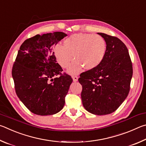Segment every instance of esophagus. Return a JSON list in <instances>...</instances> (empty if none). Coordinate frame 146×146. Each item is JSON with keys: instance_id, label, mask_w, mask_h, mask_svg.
Wrapping results in <instances>:
<instances>
[{"instance_id": "1", "label": "esophagus", "mask_w": 146, "mask_h": 146, "mask_svg": "<svg viewBox=\"0 0 146 146\" xmlns=\"http://www.w3.org/2000/svg\"><path fill=\"white\" fill-rule=\"evenodd\" d=\"M72 78H73V80L74 82H76V81H78V77L77 76H72Z\"/></svg>"}]
</instances>
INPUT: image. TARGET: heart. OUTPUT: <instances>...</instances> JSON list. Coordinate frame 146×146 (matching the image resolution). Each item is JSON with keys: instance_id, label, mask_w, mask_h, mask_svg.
<instances>
[{"instance_id": "obj_1", "label": "heart", "mask_w": 146, "mask_h": 146, "mask_svg": "<svg viewBox=\"0 0 146 146\" xmlns=\"http://www.w3.org/2000/svg\"><path fill=\"white\" fill-rule=\"evenodd\" d=\"M107 44L99 35L75 33L64 41V46L56 45L54 55L62 68L67 69L75 59L68 72L76 75L82 72L84 68L91 70L97 68L105 58ZM74 56H72V55Z\"/></svg>"}]
</instances>
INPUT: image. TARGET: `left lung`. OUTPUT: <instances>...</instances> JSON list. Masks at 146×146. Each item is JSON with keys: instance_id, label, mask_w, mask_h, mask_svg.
I'll return each mask as SVG.
<instances>
[{"instance_id": "obj_1", "label": "left lung", "mask_w": 146, "mask_h": 146, "mask_svg": "<svg viewBox=\"0 0 146 146\" xmlns=\"http://www.w3.org/2000/svg\"><path fill=\"white\" fill-rule=\"evenodd\" d=\"M105 39L107 51L102 62L81 73L83 106L91 113L108 115L115 111L127 97L133 66L127 47L119 38L98 33Z\"/></svg>"}]
</instances>
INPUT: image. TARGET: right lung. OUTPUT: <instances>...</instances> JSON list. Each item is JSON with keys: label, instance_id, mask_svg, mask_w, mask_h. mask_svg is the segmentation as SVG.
Masks as SVG:
<instances>
[{"label": "right lung", "instance_id": "right-lung-1", "mask_svg": "<svg viewBox=\"0 0 146 146\" xmlns=\"http://www.w3.org/2000/svg\"><path fill=\"white\" fill-rule=\"evenodd\" d=\"M66 36L58 31L36 35L20 47L12 68L15 89L19 99L34 114H56L65 104L73 79L62 73L53 49Z\"/></svg>", "mask_w": 146, "mask_h": 146}]
</instances>
